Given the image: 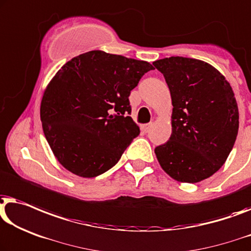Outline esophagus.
Masks as SVG:
<instances>
[{
  "label": "esophagus",
  "mask_w": 251,
  "mask_h": 251,
  "mask_svg": "<svg viewBox=\"0 0 251 251\" xmlns=\"http://www.w3.org/2000/svg\"><path fill=\"white\" fill-rule=\"evenodd\" d=\"M151 123H147V125L141 126V131L144 133H147L151 130Z\"/></svg>",
  "instance_id": "1"
}]
</instances>
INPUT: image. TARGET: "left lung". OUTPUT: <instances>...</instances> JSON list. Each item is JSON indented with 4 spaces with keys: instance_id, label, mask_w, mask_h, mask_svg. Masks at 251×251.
Masks as SVG:
<instances>
[{
    "instance_id": "obj_1",
    "label": "left lung",
    "mask_w": 251,
    "mask_h": 251,
    "mask_svg": "<svg viewBox=\"0 0 251 251\" xmlns=\"http://www.w3.org/2000/svg\"><path fill=\"white\" fill-rule=\"evenodd\" d=\"M152 64L164 75L173 105L172 134L155 148L156 157L174 180H205L221 169L237 139L239 111L233 90L204 61L171 56Z\"/></svg>"
}]
</instances>
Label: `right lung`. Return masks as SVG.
Returning <instances> with one entry per match:
<instances>
[{
    "instance_id": "obj_1",
    "label": "right lung",
    "mask_w": 251,
    "mask_h": 251,
    "mask_svg": "<svg viewBox=\"0 0 251 251\" xmlns=\"http://www.w3.org/2000/svg\"><path fill=\"white\" fill-rule=\"evenodd\" d=\"M152 69L146 61L90 50L57 71L43 96L41 120L62 166L94 177L117 164L140 133L130 117V93Z\"/></svg>"
}]
</instances>
